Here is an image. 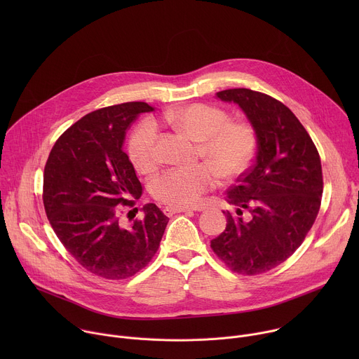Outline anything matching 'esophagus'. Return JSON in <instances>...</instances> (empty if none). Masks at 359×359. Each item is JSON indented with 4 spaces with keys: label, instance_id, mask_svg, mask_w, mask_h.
Returning <instances> with one entry per match:
<instances>
[{
    "label": "esophagus",
    "instance_id": "34e87169",
    "mask_svg": "<svg viewBox=\"0 0 359 359\" xmlns=\"http://www.w3.org/2000/svg\"><path fill=\"white\" fill-rule=\"evenodd\" d=\"M191 210H196V209H191V208H172V206H166L163 209L166 216H173L175 213H186V212H191Z\"/></svg>",
    "mask_w": 359,
    "mask_h": 359
}]
</instances>
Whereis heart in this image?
<instances>
[{
	"instance_id": "b5f03b06",
	"label": "heart",
	"mask_w": 359,
	"mask_h": 359,
	"mask_svg": "<svg viewBox=\"0 0 359 359\" xmlns=\"http://www.w3.org/2000/svg\"><path fill=\"white\" fill-rule=\"evenodd\" d=\"M163 119L197 140L196 155L206 163L189 169H170L153 179L151 196L172 208H190L216 183L244 175L257 151V132L250 122L230 121L229 112L208 104L170 109ZM129 158L139 172H150L159 163L158 126L151 119L139 123L129 139Z\"/></svg>"
}]
</instances>
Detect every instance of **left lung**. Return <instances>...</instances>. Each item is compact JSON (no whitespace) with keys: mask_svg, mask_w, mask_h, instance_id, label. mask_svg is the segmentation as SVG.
<instances>
[{"mask_svg":"<svg viewBox=\"0 0 359 359\" xmlns=\"http://www.w3.org/2000/svg\"><path fill=\"white\" fill-rule=\"evenodd\" d=\"M217 97L244 111L257 132V153L227 191L236 212H223L226 230L210 247L231 271L257 276L291 257L311 230L321 208V159L309 132L276 97L245 88Z\"/></svg>","mask_w":359,"mask_h":359,"instance_id":"left-lung-1","label":"left lung"}]
</instances>
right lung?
Segmentation results:
<instances>
[{
	"label": "right lung",
	"mask_w": 359,
	"mask_h": 359,
	"mask_svg": "<svg viewBox=\"0 0 359 359\" xmlns=\"http://www.w3.org/2000/svg\"><path fill=\"white\" fill-rule=\"evenodd\" d=\"M150 111L144 102L93 111L58 137L45 163L42 201L49 224L85 270L107 280L144 269L169 222L153 203L143 208V219L122 222L143 191L123 139L135 118ZM132 212L137 208L128 217Z\"/></svg>",
	"instance_id": "obj_1"
}]
</instances>
